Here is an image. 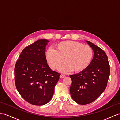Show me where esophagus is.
Wrapping results in <instances>:
<instances>
[{"mask_svg":"<svg viewBox=\"0 0 120 120\" xmlns=\"http://www.w3.org/2000/svg\"><path fill=\"white\" fill-rule=\"evenodd\" d=\"M65 77V75H63V74H61L60 76V78H64Z\"/></svg>","mask_w":120,"mask_h":120,"instance_id":"34e87169","label":"esophagus"}]
</instances>
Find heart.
I'll return each mask as SVG.
<instances>
[{
  "instance_id": "1",
  "label": "heart",
  "mask_w": 120,
  "mask_h": 120,
  "mask_svg": "<svg viewBox=\"0 0 120 120\" xmlns=\"http://www.w3.org/2000/svg\"><path fill=\"white\" fill-rule=\"evenodd\" d=\"M46 58L51 68L55 70L63 64L60 71L67 73L71 71L80 72L90 64L93 55L91 47L74 41H65L57 44L55 50L49 49L46 52Z\"/></svg>"
}]
</instances>
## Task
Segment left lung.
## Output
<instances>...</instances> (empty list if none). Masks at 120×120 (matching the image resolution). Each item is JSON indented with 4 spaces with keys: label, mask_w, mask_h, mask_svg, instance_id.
Instances as JSON below:
<instances>
[{
    "label": "left lung",
    "mask_w": 120,
    "mask_h": 120,
    "mask_svg": "<svg viewBox=\"0 0 120 120\" xmlns=\"http://www.w3.org/2000/svg\"><path fill=\"white\" fill-rule=\"evenodd\" d=\"M85 41L94 51L93 59L84 70L70 76L71 95L81 105L90 103L101 95L106 87L110 74L109 64L104 51L91 42Z\"/></svg>",
    "instance_id": "left-lung-1"
}]
</instances>
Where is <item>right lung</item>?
Listing matches in <instances>:
<instances>
[{"mask_svg": "<svg viewBox=\"0 0 120 120\" xmlns=\"http://www.w3.org/2000/svg\"><path fill=\"white\" fill-rule=\"evenodd\" d=\"M47 39H39L23 49L15 67V81L19 93L34 105H45L53 96L60 74L47 63Z\"/></svg>", "mask_w": 120, "mask_h": 120, "instance_id": "add662e5", "label": "right lung"}]
</instances>
